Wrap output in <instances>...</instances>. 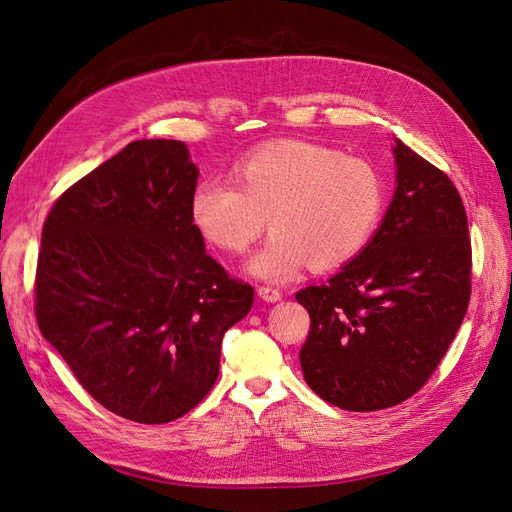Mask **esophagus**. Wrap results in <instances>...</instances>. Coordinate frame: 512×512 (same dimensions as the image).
I'll return each mask as SVG.
<instances>
[{
    "mask_svg": "<svg viewBox=\"0 0 512 512\" xmlns=\"http://www.w3.org/2000/svg\"><path fill=\"white\" fill-rule=\"evenodd\" d=\"M258 296H260L262 300H267V302H277V300H281V292H279L277 288H273V285H260V288H258Z\"/></svg>",
    "mask_w": 512,
    "mask_h": 512,
    "instance_id": "esophagus-1",
    "label": "esophagus"
}]
</instances>
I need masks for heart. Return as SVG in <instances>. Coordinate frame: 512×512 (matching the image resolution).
<instances>
[{
	"mask_svg": "<svg viewBox=\"0 0 512 512\" xmlns=\"http://www.w3.org/2000/svg\"><path fill=\"white\" fill-rule=\"evenodd\" d=\"M233 178L199 180L191 218L203 237L231 254H243L271 222L275 233L248 264L252 275L269 281H288L309 262L319 271L351 262L384 214V180L372 163L313 142L250 153Z\"/></svg>",
	"mask_w": 512,
	"mask_h": 512,
	"instance_id": "1",
	"label": "heart"
}]
</instances>
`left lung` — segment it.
I'll list each match as a JSON object with an SVG mask.
<instances>
[{"mask_svg": "<svg viewBox=\"0 0 512 512\" xmlns=\"http://www.w3.org/2000/svg\"><path fill=\"white\" fill-rule=\"evenodd\" d=\"M397 189L372 241L296 300L311 315L306 384L349 412L386 410L433 376L470 300L468 220L445 172L395 145Z\"/></svg>", "mask_w": 512, "mask_h": 512, "instance_id": "obj_1", "label": "left lung"}]
</instances>
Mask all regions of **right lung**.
Segmentation results:
<instances>
[{
  "mask_svg": "<svg viewBox=\"0 0 512 512\" xmlns=\"http://www.w3.org/2000/svg\"><path fill=\"white\" fill-rule=\"evenodd\" d=\"M199 170L180 140H134L60 195L35 273L39 332L109 412L166 424L210 393L254 288L206 254Z\"/></svg>",
  "mask_w": 512,
  "mask_h": 512,
  "instance_id": "add662e5",
  "label": "right lung"
}]
</instances>
